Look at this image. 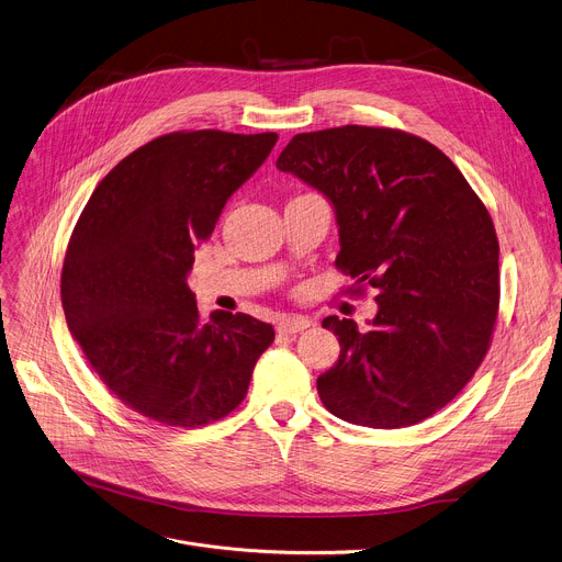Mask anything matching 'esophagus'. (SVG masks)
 <instances>
[{
  "instance_id": "esophagus-1",
  "label": "esophagus",
  "mask_w": 562,
  "mask_h": 562,
  "mask_svg": "<svg viewBox=\"0 0 562 562\" xmlns=\"http://www.w3.org/2000/svg\"><path fill=\"white\" fill-rule=\"evenodd\" d=\"M310 318L307 316H284L280 323H278V331L280 334H297L310 327Z\"/></svg>"
}]
</instances>
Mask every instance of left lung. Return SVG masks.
Returning a JSON list of instances; mask_svg holds the SVG:
<instances>
[{"mask_svg": "<svg viewBox=\"0 0 562 562\" xmlns=\"http://www.w3.org/2000/svg\"><path fill=\"white\" fill-rule=\"evenodd\" d=\"M276 167L318 190L336 214L334 265L378 291L359 329L327 316L341 355L316 380L329 414L372 429L416 425L472 380L499 307L493 218L440 148L393 128L293 135Z\"/></svg>", "mask_w": 562, "mask_h": 562, "instance_id": "left-lung-1", "label": "left lung"}]
</instances>
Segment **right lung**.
Masks as SVG:
<instances>
[{"mask_svg": "<svg viewBox=\"0 0 562 562\" xmlns=\"http://www.w3.org/2000/svg\"><path fill=\"white\" fill-rule=\"evenodd\" d=\"M276 142L162 135L112 169L77 221L60 276L67 327L110 393L146 418L201 427L228 416L276 339L248 314L203 321L187 286L196 246Z\"/></svg>", "mask_w": 562, "mask_h": 562, "instance_id": "obj_1", "label": "right lung"}]
</instances>
